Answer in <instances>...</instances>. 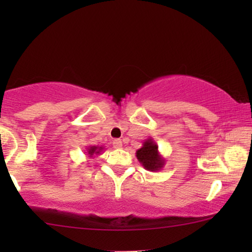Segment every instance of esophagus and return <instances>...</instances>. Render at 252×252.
I'll return each instance as SVG.
<instances>
[{
  "label": "esophagus",
  "instance_id": "1",
  "mask_svg": "<svg viewBox=\"0 0 252 252\" xmlns=\"http://www.w3.org/2000/svg\"><path fill=\"white\" fill-rule=\"evenodd\" d=\"M112 146H114V148H121V147H122V141L116 138V140L112 141Z\"/></svg>",
  "mask_w": 252,
  "mask_h": 252
}]
</instances>
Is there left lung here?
Here are the masks:
<instances>
[{
	"label": "left lung",
	"instance_id": "8db88e82",
	"mask_svg": "<svg viewBox=\"0 0 252 252\" xmlns=\"http://www.w3.org/2000/svg\"><path fill=\"white\" fill-rule=\"evenodd\" d=\"M136 158L143 168L150 172H158L163 168L166 160L158 152V146L152 137L144 141L142 147L136 150Z\"/></svg>",
	"mask_w": 252,
	"mask_h": 252
}]
</instances>
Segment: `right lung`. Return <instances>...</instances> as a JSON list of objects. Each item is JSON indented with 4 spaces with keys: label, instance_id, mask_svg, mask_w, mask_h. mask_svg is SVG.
<instances>
[{
    "label": "right lung",
    "instance_id": "add662e5",
    "mask_svg": "<svg viewBox=\"0 0 252 252\" xmlns=\"http://www.w3.org/2000/svg\"><path fill=\"white\" fill-rule=\"evenodd\" d=\"M103 149H104V147L103 146H89L88 148H86V155L89 156L90 158H94V156H97V155H99L100 153L103 152Z\"/></svg>",
    "mask_w": 252,
    "mask_h": 252
}]
</instances>
